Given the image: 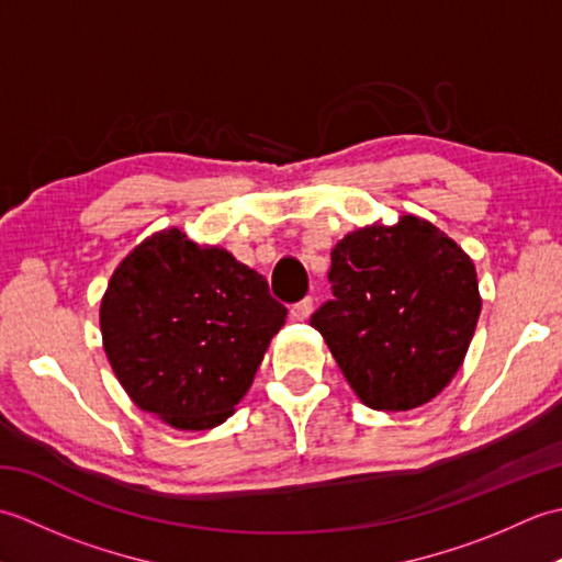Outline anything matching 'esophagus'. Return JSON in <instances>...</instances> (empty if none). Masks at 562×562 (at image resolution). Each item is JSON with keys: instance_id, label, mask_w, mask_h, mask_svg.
Segmentation results:
<instances>
[{"instance_id": "34e87169", "label": "esophagus", "mask_w": 562, "mask_h": 562, "mask_svg": "<svg viewBox=\"0 0 562 562\" xmlns=\"http://www.w3.org/2000/svg\"><path fill=\"white\" fill-rule=\"evenodd\" d=\"M312 312H314V300H312V296H306V300L292 304L290 316H292L294 321H304V318L312 316Z\"/></svg>"}]
</instances>
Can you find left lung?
Returning a JSON list of instances; mask_svg holds the SVG:
<instances>
[{
	"label": "left lung",
	"mask_w": 562,
	"mask_h": 562,
	"mask_svg": "<svg viewBox=\"0 0 562 562\" xmlns=\"http://www.w3.org/2000/svg\"><path fill=\"white\" fill-rule=\"evenodd\" d=\"M333 300L312 324L360 401L411 411L445 389L481 316L473 260L413 214L364 226L330 250Z\"/></svg>",
	"instance_id": "left-lung-1"
}]
</instances>
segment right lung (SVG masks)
<instances>
[{"label":"right lung","instance_id":"1","mask_svg":"<svg viewBox=\"0 0 562 562\" xmlns=\"http://www.w3.org/2000/svg\"><path fill=\"white\" fill-rule=\"evenodd\" d=\"M262 274L178 229L130 254L101 302L103 350L127 396L178 429L222 425L284 326Z\"/></svg>","mask_w":562,"mask_h":562}]
</instances>
